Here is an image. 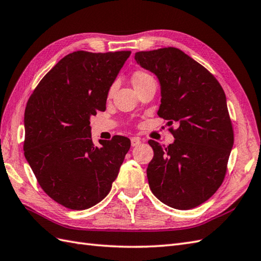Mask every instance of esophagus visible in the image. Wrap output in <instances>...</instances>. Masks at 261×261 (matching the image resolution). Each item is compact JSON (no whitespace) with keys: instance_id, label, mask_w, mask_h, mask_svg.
<instances>
[{"instance_id":"34e87169","label":"esophagus","mask_w":261,"mask_h":261,"mask_svg":"<svg viewBox=\"0 0 261 261\" xmlns=\"http://www.w3.org/2000/svg\"><path fill=\"white\" fill-rule=\"evenodd\" d=\"M140 143H141V139L138 137H133L131 138V145L132 146H138Z\"/></svg>"}]
</instances>
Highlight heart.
I'll list each match as a JSON object with an SVG mask.
<instances>
[{"label":"heart","instance_id":"heart-1","mask_svg":"<svg viewBox=\"0 0 261 261\" xmlns=\"http://www.w3.org/2000/svg\"><path fill=\"white\" fill-rule=\"evenodd\" d=\"M150 78H152V77L149 75V73H146V72H144V71H137V72H135V75L132 76V84H133V87L144 83L145 80H148V79H150ZM113 88H115V86H113L112 88H111V91L113 90Z\"/></svg>","mask_w":261,"mask_h":261}]
</instances>
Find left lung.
Returning <instances> with one entry per match:
<instances>
[{"mask_svg":"<svg viewBox=\"0 0 261 261\" xmlns=\"http://www.w3.org/2000/svg\"><path fill=\"white\" fill-rule=\"evenodd\" d=\"M135 59L159 79L158 115L177 123L168 148L149 140L154 152L146 169L150 189L173 208H194L214 195L226 174L233 132L225 92L208 70L177 48L138 51Z\"/></svg>","mask_w":261,"mask_h":261,"instance_id":"left-lung-1","label":"left lung"}]
</instances>
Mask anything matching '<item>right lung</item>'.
<instances>
[{
    "label": "right lung",
    "mask_w": 261,
    "mask_h": 261,
    "mask_svg": "<svg viewBox=\"0 0 261 261\" xmlns=\"http://www.w3.org/2000/svg\"><path fill=\"white\" fill-rule=\"evenodd\" d=\"M130 54L73 51L46 73L26 105L25 159L46 194L67 208H90L108 195L130 149L121 136L95 146L90 126Z\"/></svg>",
    "instance_id": "add662e5"
}]
</instances>
